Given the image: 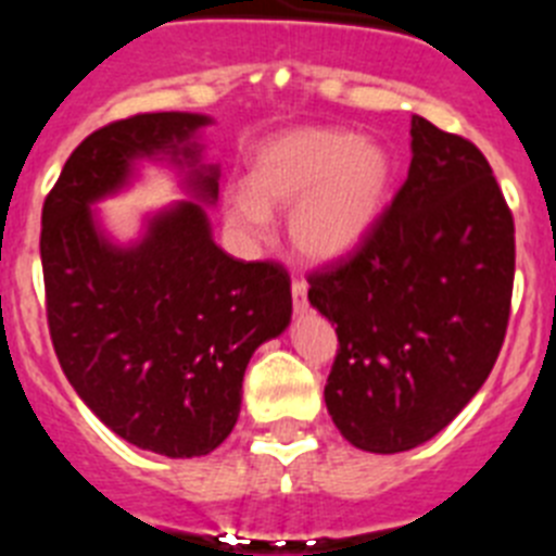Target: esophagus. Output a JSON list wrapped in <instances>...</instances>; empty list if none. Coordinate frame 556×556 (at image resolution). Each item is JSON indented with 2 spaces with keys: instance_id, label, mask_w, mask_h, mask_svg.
Segmentation results:
<instances>
[{
  "instance_id": "1",
  "label": "esophagus",
  "mask_w": 556,
  "mask_h": 556,
  "mask_svg": "<svg viewBox=\"0 0 556 556\" xmlns=\"http://www.w3.org/2000/svg\"><path fill=\"white\" fill-rule=\"evenodd\" d=\"M306 294H308V283L301 281V278H294L292 281V306L298 314H303L308 308Z\"/></svg>"
}]
</instances>
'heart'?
Here are the masks:
<instances>
[{"label":"heart","mask_w":556,"mask_h":556,"mask_svg":"<svg viewBox=\"0 0 556 556\" xmlns=\"http://www.w3.org/2000/svg\"><path fill=\"white\" fill-rule=\"evenodd\" d=\"M390 178V155L376 141L333 127H301L255 147L244 189L225 194V219L244 242H258L269 211L292 204V248L308 262H337L376 228Z\"/></svg>","instance_id":"1"}]
</instances>
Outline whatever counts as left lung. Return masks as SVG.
Returning a JSON list of instances; mask_svg holds the SVG:
<instances>
[{
  "instance_id": "left-lung-1",
  "label": "left lung",
  "mask_w": 556,
  "mask_h": 556,
  "mask_svg": "<svg viewBox=\"0 0 556 556\" xmlns=\"http://www.w3.org/2000/svg\"><path fill=\"white\" fill-rule=\"evenodd\" d=\"M515 278V223L473 141L412 116V164L348 258L308 275L337 326L326 406L370 454L417 448L465 409L498 358Z\"/></svg>"
}]
</instances>
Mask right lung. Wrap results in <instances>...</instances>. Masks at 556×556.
Wrapping results in <instances>:
<instances>
[{"mask_svg":"<svg viewBox=\"0 0 556 556\" xmlns=\"http://www.w3.org/2000/svg\"><path fill=\"white\" fill-rule=\"evenodd\" d=\"M208 122L172 111L100 127L68 155L41 214L49 337L68 384L113 434L172 459L208 454L233 431L250 356L292 317L289 275L217 248L194 200L161 211L130 248L108 242L91 205L159 152L214 203L219 172L198 166L191 141Z\"/></svg>","mask_w":556,"mask_h":556,"instance_id":"add662e5","label":"right lung"}]
</instances>
